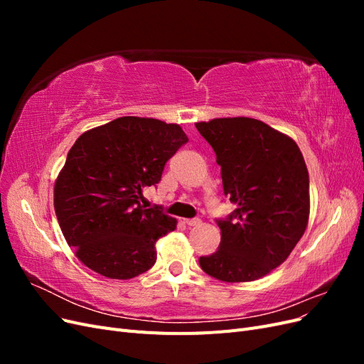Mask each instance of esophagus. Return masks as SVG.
<instances>
[{
	"label": "esophagus",
	"instance_id": "34e87169",
	"mask_svg": "<svg viewBox=\"0 0 364 364\" xmlns=\"http://www.w3.org/2000/svg\"><path fill=\"white\" fill-rule=\"evenodd\" d=\"M183 223L188 226H199L202 223V220L200 218H185Z\"/></svg>",
	"mask_w": 364,
	"mask_h": 364
}]
</instances>
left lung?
Listing matches in <instances>:
<instances>
[{
  "instance_id": "left-lung-1",
  "label": "left lung",
  "mask_w": 364,
  "mask_h": 364,
  "mask_svg": "<svg viewBox=\"0 0 364 364\" xmlns=\"http://www.w3.org/2000/svg\"><path fill=\"white\" fill-rule=\"evenodd\" d=\"M222 167L225 196L237 206L218 218V249L199 264L225 282L266 277L289 258L310 215V179L296 142L255 118L196 123Z\"/></svg>"
}]
</instances>
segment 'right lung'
I'll use <instances>...</instances> for the list:
<instances>
[{"label":"right lung","mask_w":364,"mask_h":364,"mask_svg":"<svg viewBox=\"0 0 364 364\" xmlns=\"http://www.w3.org/2000/svg\"><path fill=\"white\" fill-rule=\"evenodd\" d=\"M188 142L179 124L121 117L82 134L54 183L62 234L86 267L130 279L156 261V241L176 229L161 206L141 205L167 162Z\"/></svg>","instance_id":"obj_1"}]
</instances>
